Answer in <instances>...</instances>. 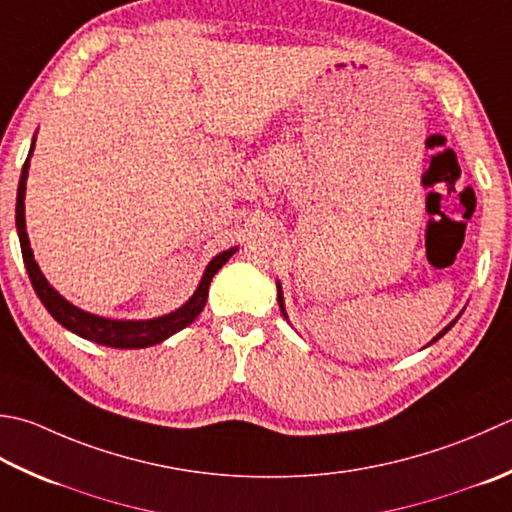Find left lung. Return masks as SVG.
<instances>
[{
  "label": "left lung",
  "instance_id": "left-lung-1",
  "mask_svg": "<svg viewBox=\"0 0 512 512\" xmlns=\"http://www.w3.org/2000/svg\"><path fill=\"white\" fill-rule=\"evenodd\" d=\"M277 302H279V308H282V315L286 317V310H284V297H282V286H277ZM453 324H455V322H453ZM453 324H450L448 328H444V330H442V333H439V335H437V337L433 339V342H437V339H439V337H444V335L448 333V330H450V328H453Z\"/></svg>",
  "mask_w": 512,
  "mask_h": 512
}]
</instances>
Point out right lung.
<instances>
[{"label": "right lung", "instance_id": "right-lung-1", "mask_svg": "<svg viewBox=\"0 0 512 512\" xmlns=\"http://www.w3.org/2000/svg\"><path fill=\"white\" fill-rule=\"evenodd\" d=\"M35 146V144H33ZM33 146H30V153L24 162L22 168V177H19V188H17V208H15V222H17V233H19V246H22V257L28 270L30 284H33L37 297L42 299V304L46 310L53 315L59 324L64 328L73 330L75 335L88 339V342H95L99 346H110V348H146L164 342L170 335H175L177 330L186 328L188 324L195 322V317L202 313L208 299V286L210 279L215 277V273L222 268L237 248L224 250L219 253L213 262L208 264L206 273L199 282V288L195 290V295L188 299V302L175 310V313L157 317V319H148V322H115V319H104L97 315L84 313L77 306L68 304L66 299L57 293V290L46 282V277L39 270L37 262L33 259V250H30L28 244V235H26V219H24V195H26V177H28V162L30 155H33Z\"/></svg>", "mask_w": 512, "mask_h": 512}]
</instances>
